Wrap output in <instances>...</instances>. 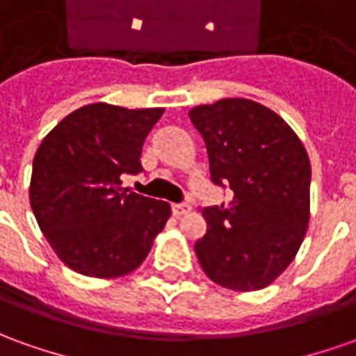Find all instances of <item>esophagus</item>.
I'll return each mask as SVG.
<instances>
[{
  "mask_svg": "<svg viewBox=\"0 0 356 356\" xmlns=\"http://www.w3.org/2000/svg\"><path fill=\"white\" fill-rule=\"evenodd\" d=\"M190 211V205H186V203H172V215L174 217H180L184 213H188Z\"/></svg>",
  "mask_w": 356,
  "mask_h": 356,
  "instance_id": "obj_1",
  "label": "esophagus"
}]
</instances>
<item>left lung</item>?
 <instances>
[{
    "label": "left lung",
    "mask_w": 356,
    "mask_h": 356,
    "mask_svg": "<svg viewBox=\"0 0 356 356\" xmlns=\"http://www.w3.org/2000/svg\"><path fill=\"white\" fill-rule=\"evenodd\" d=\"M209 154L211 182L232 190L227 205L203 207L207 232L195 254L211 281L257 291L285 271L310 219V161L273 110L222 99L190 110Z\"/></svg>",
    "instance_id": "left-lung-1"
}]
</instances>
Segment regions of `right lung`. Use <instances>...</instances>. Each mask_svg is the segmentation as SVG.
I'll use <instances>...</instances> for the list:
<instances>
[{"mask_svg":"<svg viewBox=\"0 0 356 356\" xmlns=\"http://www.w3.org/2000/svg\"><path fill=\"white\" fill-rule=\"evenodd\" d=\"M163 108L106 102L65 116L34 154L31 207L61 261L89 277H122L143 264L170 205L122 188L139 174L145 137Z\"/></svg>","mask_w":356,"mask_h":356,"instance_id":"right-lung-1","label":"right lung"}]
</instances>
